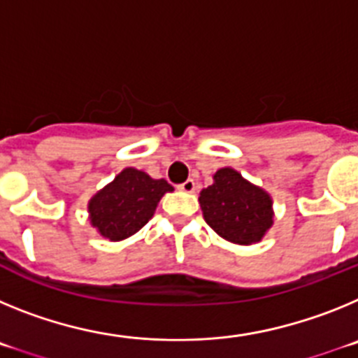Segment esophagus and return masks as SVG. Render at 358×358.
I'll use <instances>...</instances> for the list:
<instances>
[{
  "label": "esophagus",
  "mask_w": 358,
  "mask_h": 358,
  "mask_svg": "<svg viewBox=\"0 0 358 358\" xmlns=\"http://www.w3.org/2000/svg\"><path fill=\"white\" fill-rule=\"evenodd\" d=\"M195 188H197V186H195L194 179H188V181H185L179 186V189H181V192H186V194H194Z\"/></svg>",
  "instance_id": "34e87169"
}]
</instances>
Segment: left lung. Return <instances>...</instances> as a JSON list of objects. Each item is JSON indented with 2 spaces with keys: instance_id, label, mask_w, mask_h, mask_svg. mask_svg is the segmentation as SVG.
Returning <instances> with one entry per match:
<instances>
[{
  "instance_id": "8db88e82",
  "label": "left lung",
  "mask_w": 358,
  "mask_h": 358,
  "mask_svg": "<svg viewBox=\"0 0 358 358\" xmlns=\"http://www.w3.org/2000/svg\"><path fill=\"white\" fill-rule=\"evenodd\" d=\"M208 226L236 245L258 243L274 224L273 197L231 166L213 173V185L199 195Z\"/></svg>"
}]
</instances>
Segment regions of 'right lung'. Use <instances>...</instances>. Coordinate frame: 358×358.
<instances>
[{
    "instance_id": "add662e5",
    "label": "right lung",
    "mask_w": 358,
    "mask_h": 358,
    "mask_svg": "<svg viewBox=\"0 0 358 358\" xmlns=\"http://www.w3.org/2000/svg\"><path fill=\"white\" fill-rule=\"evenodd\" d=\"M173 192L164 179H152L138 169H123L87 202L90 224L109 242H120L141 229L154 217L161 197Z\"/></svg>"
}]
</instances>
